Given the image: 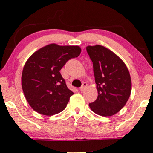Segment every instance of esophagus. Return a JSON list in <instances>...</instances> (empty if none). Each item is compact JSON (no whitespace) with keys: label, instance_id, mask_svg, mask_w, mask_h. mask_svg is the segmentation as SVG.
<instances>
[{"label":"esophagus","instance_id":"obj_1","mask_svg":"<svg viewBox=\"0 0 153 153\" xmlns=\"http://www.w3.org/2000/svg\"><path fill=\"white\" fill-rule=\"evenodd\" d=\"M87 85H88V84H87V83H85V82H83V83H82V85H81V86L80 87V91H84V89L85 88L87 87Z\"/></svg>","mask_w":153,"mask_h":153}]
</instances>
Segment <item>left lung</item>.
Returning <instances> with one entry per match:
<instances>
[{
  "mask_svg": "<svg viewBox=\"0 0 153 153\" xmlns=\"http://www.w3.org/2000/svg\"><path fill=\"white\" fill-rule=\"evenodd\" d=\"M97 85V100L89 106L102 116H111L124 107L131 91L130 74L125 62L101 45L88 46Z\"/></svg>",
  "mask_w": 153,
  "mask_h": 153,
  "instance_id": "left-lung-1",
  "label": "left lung"
}]
</instances>
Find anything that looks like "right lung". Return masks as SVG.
<instances>
[{
  "label": "right lung",
  "instance_id": "obj_1",
  "mask_svg": "<svg viewBox=\"0 0 153 153\" xmlns=\"http://www.w3.org/2000/svg\"><path fill=\"white\" fill-rule=\"evenodd\" d=\"M79 46L50 44L30 56L23 69L22 85L33 110L53 116L65 108L74 93L67 87L60 70L71 58L80 55Z\"/></svg>",
  "mask_w": 153,
  "mask_h": 153
}]
</instances>
